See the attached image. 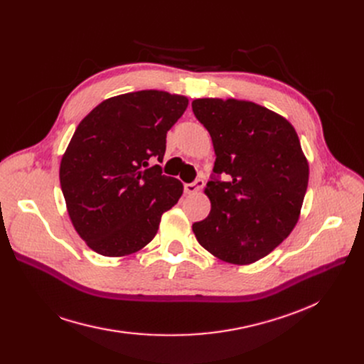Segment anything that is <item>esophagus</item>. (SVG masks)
I'll return each instance as SVG.
<instances>
[{"instance_id":"1","label":"esophagus","mask_w":364,"mask_h":364,"mask_svg":"<svg viewBox=\"0 0 364 364\" xmlns=\"http://www.w3.org/2000/svg\"><path fill=\"white\" fill-rule=\"evenodd\" d=\"M202 187H203V180L198 178V180L193 181V183L186 184V186H184V192H186L187 195H195V193L199 192V190H200Z\"/></svg>"}]
</instances>
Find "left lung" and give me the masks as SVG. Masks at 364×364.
<instances>
[{
	"instance_id": "obj_1",
	"label": "left lung",
	"mask_w": 364,
	"mask_h": 364,
	"mask_svg": "<svg viewBox=\"0 0 364 364\" xmlns=\"http://www.w3.org/2000/svg\"><path fill=\"white\" fill-rule=\"evenodd\" d=\"M192 109L217 156L205 188L211 213L193 224V233L214 257L252 264L298 223L309 186V162L298 134L289 121L252 102L196 99ZM221 173L228 182L219 180Z\"/></svg>"
}]
</instances>
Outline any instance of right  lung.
Returning a JSON list of instances; mask_svg holds the SVG:
<instances>
[{
	"instance_id": "add662e5",
	"label": "right lung",
	"mask_w": 364,
	"mask_h": 364,
	"mask_svg": "<svg viewBox=\"0 0 364 364\" xmlns=\"http://www.w3.org/2000/svg\"><path fill=\"white\" fill-rule=\"evenodd\" d=\"M184 95L143 90L95 106L75 129L60 162V186L75 230L100 255L125 257L158 233L183 195L162 174L166 132L187 109Z\"/></svg>"
}]
</instances>
